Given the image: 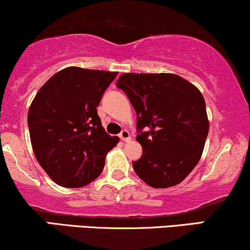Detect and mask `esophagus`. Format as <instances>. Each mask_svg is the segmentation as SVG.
<instances>
[{
    "label": "esophagus",
    "instance_id": "esophagus-1",
    "mask_svg": "<svg viewBox=\"0 0 250 250\" xmlns=\"http://www.w3.org/2000/svg\"><path fill=\"white\" fill-rule=\"evenodd\" d=\"M119 138H120V140H123V141H130L131 140V135H130V133H128V131H126V130H123L122 132H120Z\"/></svg>",
    "mask_w": 250,
    "mask_h": 250
}]
</instances>
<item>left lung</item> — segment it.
I'll use <instances>...</instances> for the list:
<instances>
[{"mask_svg": "<svg viewBox=\"0 0 250 250\" xmlns=\"http://www.w3.org/2000/svg\"><path fill=\"white\" fill-rule=\"evenodd\" d=\"M137 112L143 155L135 174L153 188L181 183L202 156L208 133L203 95L175 74H123L116 84Z\"/></svg>", "mask_w": 250, "mask_h": 250, "instance_id": "1", "label": "left lung"}]
</instances>
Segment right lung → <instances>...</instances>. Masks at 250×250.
Segmentation results:
<instances>
[{"mask_svg":"<svg viewBox=\"0 0 250 250\" xmlns=\"http://www.w3.org/2000/svg\"><path fill=\"white\" fill-rule=\"evenodd\" d=\"M116 72L68 67L39 89L27 113L37 161L55 183L81 188L100 176L118 143L103 128L96 107Z\"/></svg>","mask_w":250,"mask_h":250,"instance_id":"obj_1","label":"right lung"}]
</instances>
